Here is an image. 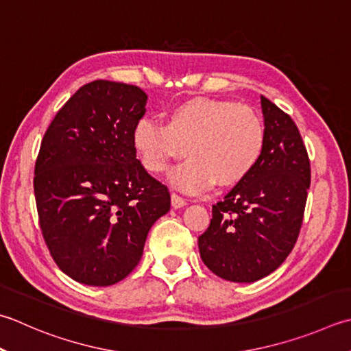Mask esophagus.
I'll use <instances>...</instances> for the list:
<instances>
[{
  "label": "esophagus",
  "instance_id": "esophagus-1",
  "mask_svg": "<svg viewBox=\"0 0 351 351\" xmlns=\"http://www.w3.org/2000/svg\"><path fill=\"white\" fill-rule=\"evenodd\" d=\"M171 205H173V208H181L184 205H187V199L176 193H171Z\"/></svg>",
  "mask_w": 351,
  "mask_h": 351
}]
</instances>
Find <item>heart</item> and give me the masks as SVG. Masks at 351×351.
<instances>
[{
	"label": "heart",
	"mask_w": 351,
	"mask_h": 351,
	"mask_svg": "<svg viewBox=\"0 0 351 351\" xmlns=\"http://www.w3.org/2000/svg\"><path fill=\"white\" fill-rule=\"evenodd\" d=\"M132 144L144 169L164 173L173 160L190 156L173 173V184L185 193L219 185H236L262 160L266 128L256 109L219 99H190L171 106L166 123L136 121Z\"/></svg>",
	"instance_id": "heart-1"
}]
</instances>
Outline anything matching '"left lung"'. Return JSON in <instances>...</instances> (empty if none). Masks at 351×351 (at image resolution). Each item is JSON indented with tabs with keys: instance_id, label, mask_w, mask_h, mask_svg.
<instances>
[{
	"instance_id": "1",
	"label": "left lung",
	"mask_w": 351,
	"mask_h": 351,
	"mask_svg": "<svg viewBox=\"0 0 351 351\" xmlns=\"http://www.w3.org/2000/svg\"><path fill=\"white\" fill-rule=\"evenodd\" d=\"M266 146L252 173L213 205L199 236L201 258L223 280L251 283L269 276L297 243L303 223L311 161L298 128L266 97Z\"/></svg>"
}]
</instances>
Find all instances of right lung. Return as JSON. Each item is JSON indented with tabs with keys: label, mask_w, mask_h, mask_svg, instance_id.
Returning a JSON list of instances; mask_svg holds the SVG:
<instances>
[{
	"label": "right lung",
	"mask_w": 351,
	"mask_h": 351,
	"mask_svg": "<svg viewBox=\"0 0 351 351\" xmlns=\"http://www.w3.org/2000/svg\"><path fill=\"white\" fill-rule=\"evenodd\" d=\"M146 101L138 86L94 80L59 109L40 143L33 180L40 231L59 269L79 283L126 278L170 210L169 189L132 144Z\"/></svg>",
	"instance_id": "add662e5"
}]
</instances>
